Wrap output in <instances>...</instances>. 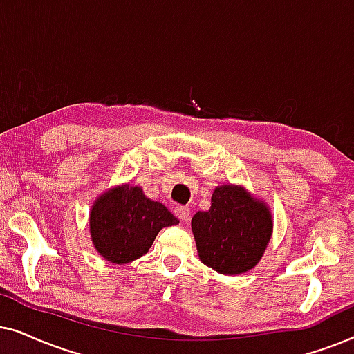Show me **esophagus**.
Returning <instances> with one entry per match:
<instances>
[{
	"label": "esophagus",
	"instance_id": "34e87169",
	"mask_svg": "<svg viewBox=\"0 0 354 354\" xmlns=\"http://www.w3.org/2000/svg\"><path fill=\"white\" fill-rule=\"evenodd\" d=\"M174 215H176L178 218H180L181 221H185V223H187V220L191 218V210H189V207H186V205H178L176 209H174Z\"/></svg>",
	"mask_w": 354,
	"mask_h": 354
}]
</instances>
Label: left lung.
<instances>
[{
	"label": "left lung",
	"instance_id": "8db88e82",
	"mask_svg": "<svg viewBox=\"0 0 354 354\" xmlns=\"http://www.w3.org/2000/svg\"><path fill=\"white\" fill-rule=\"evenodd\" d=\"M202 263L223 275L251 270L270 241L273 220L267 204L241 186L215 187L210 209L191 221Z\"/></svg>",
	"mask_w": 354,
	"mask_h": 354
}]
</instances>
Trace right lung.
Wrapping results in <instances>:
<instances>
[{"instance_id": "right-lung-1", "label": "right lung", "mask_w": 354, "mask_h": 354, "mask_svg": "<svg viewBox=\"0 0 354 354\" xmlns=\"http://www.w3.org/2000/svg\"><path fill=\"white\" fill-rule=\"evenodd\" d=\"M88 220L93 248L108 262L120 266L147 254L165 226L180 223L163 204L129 185L103 192L93 202Z\"/></svg>"}]
</instances>
